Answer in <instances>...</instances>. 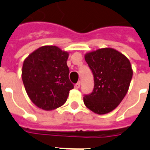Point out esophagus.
Segmentation results:
<instances>
[{
  "mask_svg": "<svg viewBox=\"0 0 150 150\" xmlns=\"http://www.w3.org/2000/svg\"><path fill=\"white\" fill-rule=\"evenodd\" d=\"M80 85H81V82H78L77 83H76V84H75V88H76V89H79V88L80 87Z\"/></svg>",
  "mask_w": 150,
  "mask_h": 150,
  "instance_id": "1",
  "label": "esophagus"
}]
</instances>
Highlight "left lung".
<instances>
[{"instance_id": "left-lung-1", "label": "left lung", "mask_w": 150, "mask_h": 150, "mask_svg": "<svg viewBox=\"0 0 150 150\" xmlns=\"http://www.w3.org/2000/svg\"><path fill=\"white\" fill-rule=\"evenodd\" d=\"M85 60L94 78V88L85 95L87 108L98 114L114 110L128 90L133 71L129 60L113 48H102L89 52Z\"/></svg>"}]
</instances>
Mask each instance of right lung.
<instances>
[{
    "instance_id": "obj_1",
    "label": "right lung",
    "mask_w": 150,
    "mask_h": 150,
    "mask_svg": "<svg viewBox=\"0 0 150 150\" xmlns=\"http://www.w3.org/2000/svg\"><path fill=\"white\" fill-rule=\"evenodd\" d=\"M68 55L56 46H43L25 59L22 82L29 97L39 108L52 110L60 107L74 88L68 77Z\"/></svg>"
}]
</instances>
